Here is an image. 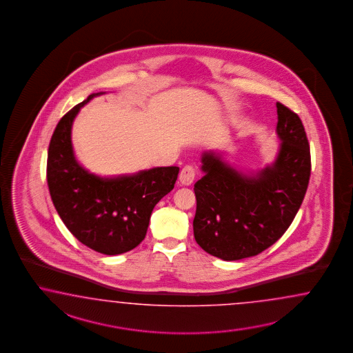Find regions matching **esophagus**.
I'll list each match as a JSON object with an SVG mask.
<instances>
[{
    "label": "esophagus",
    "mask_w": 353,
    "mask_h": 353,
    "mask_svg": "<svg viewBox=\"0 0 353 353\" xmlns=\"http://www.w3.org/2000/svg\"><path fill=\"white\" fill-rule=\"evenodd\" d=\"M194 179H195V168L190 164L185 165L180 172V177H179L180 182L185 186H189L194 181Z\"/></svg>",
    "instance_id": "esophagus-1"
}]
</instances>
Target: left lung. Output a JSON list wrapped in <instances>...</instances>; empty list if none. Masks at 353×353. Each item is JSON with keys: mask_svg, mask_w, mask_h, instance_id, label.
Masks as SVG:
<instances>
[{"mask_svg": "<svg viewBox=\"0 0 353 353\" xmlns=\"http://www.w3.org/2000/svg\"><path fill=\"white\" fill-rule=\"evenodd\" d=\"M281 148L276 162L258 177H245L204 154L205 174L195 182L194 236L214 257H253L284 235L305 198L311 176V152L301 118L276 103Z\"/></svg>", "mask_w": 353, "mask_h": 353, "instance_id": "8db88e82", "label": "left lung"}]
</instances>
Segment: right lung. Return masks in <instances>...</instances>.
Returning <instances> with one entry per match:
<instances>
[{
	"label": "right lung",
	"instance_id": "right-lung-1",
	"mask_svg": "<svg viewBox=\"0 0 353 353\" xmlns=\"http://www.w3.org/2000/svg\"><path fill=\"white\" fill-rule=\"evenodd\" d=\"M64 115L48 145V190L68 230L88 248L114 256L136 248L146 235L155 204L174 188L179 167H158L134 176L99 179L74 159L70 131L77 113Z\"/></svg>",
	"mask_w": 353,
	"mask_h": 353
}]
</instances>
